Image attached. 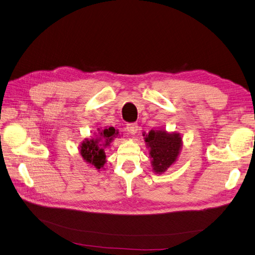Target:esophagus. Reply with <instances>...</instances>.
<instances>
[{"label": "esophagus", "instance_id": "esophagus-1", "mask_svg": "<svg viewBox=\"0 0 255 255\" xmlns=\"http://www.w3.org/2000/svg\"><path fill=\"white\" fill-rule=\"evenodd\" d=\"M127 130L129 133V134H136L137 130H138V126L137 123H128L127 125Z\"/></svg>", "mask_w": 255, "mask_h": 255}]
</instances>
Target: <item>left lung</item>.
Instances as JSON below:
<instances>
[{"instance_id": "obj_1", "label": "left lung", "mask_w": 255, "mask_h": 255, "mask_svg": "<svg viewBox=\"0 0 255 255\" xmlns=\"http://www.w3.org/2000/svg\"><path fill=\"white\" fill-rule=\"evenodd\" d=\"M145 142L151 148L152 166L157 173L164 172L174 163L182 145L179 134H167L165 130H151Z\"/></svg>"}]
</instances>
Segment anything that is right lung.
<instances>
[{
  "label": "right lung",
  "mask_w": 255,
  "mask_h": 255,
  "mask_svg": "<svg viewBox=\"0 0 255 255\" xmlns=\"http://www.w3.org/2000/svg\"><path fill=\"white\" fill-rule=\"evenodd\" d=\"M117 134L118 132L114 128H105L102 133H100V135L102 136L100 137V140L105 139L106 142L109 143V141L113 139V137H115ZM100 140H87L81 145V154L83 158L97 169L103 167L106 157L104 149L100 148V145L98 144V141Z\"/></svg>",
  "instance_id": "1"
}]
</instances>
